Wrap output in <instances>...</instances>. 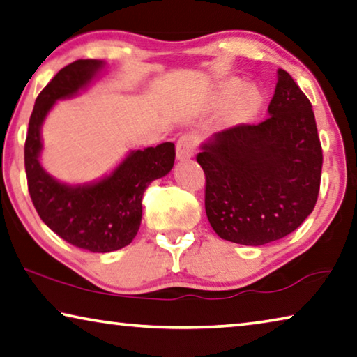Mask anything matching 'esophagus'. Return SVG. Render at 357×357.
<instances>
[{
  "mask_svg": "<svg viewBox=\"0 0 357 357\" xmlns=\"http://www.w3.org/2000/svg\"><path fill=\"white\" fill-rule=\"evenodd\" d=\"M195 146H197V141H195L194 135H190V133L183 135V137H181L178 139V143H176V157H178V160H181V162L189 160V158L194 155Z\"/></svg>",
  "mask_w": 357,
  "mask_h": 357,
  "instance_id": "34e87169",
  "label": "esophagus"
}]
</instances>
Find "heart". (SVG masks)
Returning a JSON list of instances; mask_svg holds the SVG:
<instances>
[{"instance_id":"obj_1","label":"heart","mask_w":357,"mask_h":357,"mask_svg":"<svg viewBox=\"0 0 357 357\" xmlns=\"http://www.w3.org/2000/svg\"><path fill=\"white\" fill-rule=\"evenodd\" d=\"M236 89H240V84H236ZM260 103H262V97H260V93L257 92L256 89H250L246 90V93L243 95V100H241V106L245 107L246 112H254L259 109Z\"/></svg>"}]
</instances>
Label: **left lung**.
I'll list each match as a JSON object with an SVG mask.
<instances>
[{"mask_svg": "<svg viewBox=\"0 0 357 357\" xmlns=\"http://www.w3.org/2000/svg\"><path fill=\"white\" fill-rule=\"evenodd\" d=\"M268 117L213 135L197 162L205 172V209L220 238L260 246L307 219L321 185L322 149L311 103L278 70Z\"/></svg>", "mask_w": 357, "mask_h": 357, "instance_id": "1", "label": "left lung"}]
</instances>
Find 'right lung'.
<instances>
[{
  "instance_id": "obj_1",
  "label": "right lung",
  "mask_w": 357,
  "mask_h": 357,
  "mask_svg": "<svg viewBox=\"0 0 357 357\" xmlns=\"http://www.w3.org/2000/svg\"><path fill=\"white\" fill-rule=\"evenodd\" d=\"M101 60H76L56 73L38 95L25 139L28 192L39 218L60 238L81 250L111 252L137 236L148 185L173 168L174 144L132 151L109 176L86 185L54 179L39 163L41 126L56 100L76 95L103 68Z\"/></svg>"
}]
</instances>
